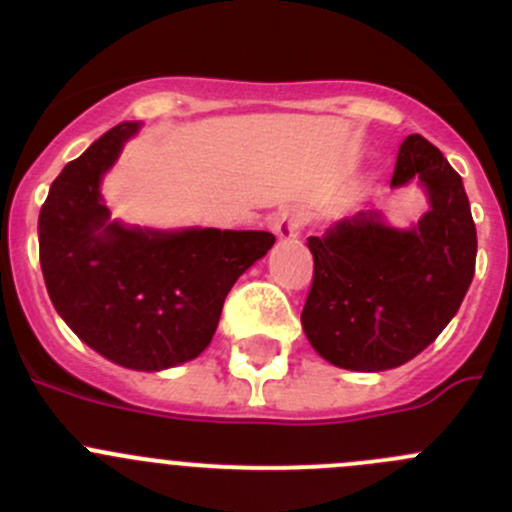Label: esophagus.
<instances>
[{
  "label": "esophagus",
  "instance_id": "obj_1",
  "mask_svg": "<svg viewBox=\"0 0 512 512\" xmlns=\"http://www.w3.org/2000/svg\"><path fill=\"white\" fill-rule=\"evenodd\" d=\"M272 227H275L280 240H294V237L299 235V230H302V215H299L297 210H282Z\"/></svg>",
  "mask_w": 512,
  "mask_h": 512
}]
</instances>
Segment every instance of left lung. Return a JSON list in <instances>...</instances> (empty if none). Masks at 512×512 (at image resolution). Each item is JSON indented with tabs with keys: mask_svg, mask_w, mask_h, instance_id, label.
I'll return each mask as SVG.
<instances>
[{
	"mask_svg": "<svg viewBox=\"0 0 512 512\" xmlns=\"http://www.w3.org/2000/svg\"><path fill=\"white\" fill-rule=\"evenodd\" d=\"M418 180L428 213L411 230L359 213L309 237L314 277L302 327L314 352L352 371L421 354L461 307L476 272V225L463 180L426 138H406L391 188Z\"/></svg>",
	"mask_w": 512,
	"mask_h": 512,
	"instance_id": "1",
	"label": "left lung"
}]
</instances>
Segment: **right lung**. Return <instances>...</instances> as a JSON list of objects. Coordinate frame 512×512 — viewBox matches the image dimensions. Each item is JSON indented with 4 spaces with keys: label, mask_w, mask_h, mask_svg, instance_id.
Listing matches in <instances>:
<instances>
[{
    "label": "right lung",
    "mask_w": 512,
    "mask_h": 512,
    "mask_svg": "<svg viewBox=\"0 0 512 512\" xmlns=\"http://www.w3.org/2000/svg\"><path fill=\"white\" fill-rule=\"evenodd\" d=\"M138 128L118 123L51 183L39 213V262L51 304L81 342L126 369L160 371L205 352L227 292L275 235L111 223L101 178Z\"/></svg>",
    "instance_id": "1"
}]
</instances>
